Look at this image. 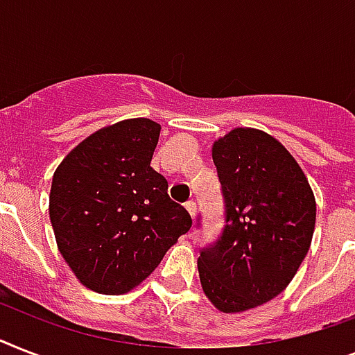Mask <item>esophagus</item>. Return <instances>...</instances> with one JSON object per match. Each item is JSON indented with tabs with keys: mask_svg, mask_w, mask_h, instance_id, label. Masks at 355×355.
<instances>
[{
	"mask_svg": "<svg viewBox=\"0 0 355 355\" xmlns=\"http://www.w3.org/2000/svg\"><path fill=\"white\" fill-rule=\"evenodd\" d=\"M184 206H186V210L189 211V216L195 217V211H197V205H195L193 200H188V202H186Z\"/></svg>",
	"mask_w": 355,
	"mask_h": 355,
	"instance_id": "34e87169",
	"label": "esophagus"
}]
</instances>
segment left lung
<instances>
[{"instance_id": "left-lung-1", "label": "left lung", "mask_w": 355, "mask_h": 355, "mask_svg": "<svg viewBox=\"0 0 355 355\" xmlns=\"http://www.w3.org/2000/svg\"><path fill=\"white\" fill-rule=\"evenodd\" d=\"M211 158L225 227L200 250V286L219 311L239 313L289 286L311 245L317 205L297 160L263 130L234 128L214 144Z\"/></svg>"}]
</instances>
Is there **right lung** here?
Here are the masks:
<instances>
[{
  "label": "right lung",
  "instance_id": "right-lung-1",
  "mask_svg": "<svg viewBox=\"0 0 355 355\" xmlns=\"http://www.w3.org/2000/svg\"><path fill=\"white\" fill-rule=\"evenodd\" d=\"M158 138V123L125 119L80 141L53 175L49 219L58 250L92 291L123 295L139 286L191 228L150 167Z\"/></svg>",
  "mask_w": 355,
  "mask_h": 355
}]
</instances>
